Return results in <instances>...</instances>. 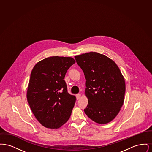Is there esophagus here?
Listing matches in <instances>:
<instances>
[{"label": "esophagus", "instance_id": "34e87169", "mask_svg": "<svg viewBox=\"0 0 152 152\" xmlns=\"http://www.w3.org/2000/svg\"><path fill=\"white\" fill-rule=\"evenodd\" d=\"M76 99H77V100H79L80 98V97H81V94H76Z\"/></svg>", "mask_w": 152, "mask_h": 152}]
</instances>
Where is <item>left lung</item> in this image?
I'll list each match as a JSON object with an SVG mask.
<instances>
[{
  "label": "left lung",
  "mask_w": 152,
  "mask_h": 152,
  "mask_svg": "<svg viewBox=\"0 0 152 152\" xmlns=\"http://www.w3.org/2000/svg\"><path fill=\"white\" fill-rule=\"evenodd\" d=\"M86 79L88 103L84 112L95 123L112 121L123 106L125 82L119 68L107 56L90 52L75 56Z\"/></svg>",
  "instance_id": "obj_1"
}]
</instances>
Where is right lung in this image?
<instances>
[{
	"label": "right lung",
	"instance_id": "add662e5",
	"mask_svg": "<svg viewBox=\"0 0 152 152\" xmlns=\"http://www.w3.org/2000/svg\"><path fill=\"white\" fill-rule=\"evenodd\" d=\"M75 63L72 58L52 56L39 61L31 71L27 101L34 115L45 128H59L71 116L76 97L68 93L64 79Z\"/></svg>",
	"mask_w": 152,
	"mask_h": 152
}]
</instances>
